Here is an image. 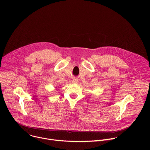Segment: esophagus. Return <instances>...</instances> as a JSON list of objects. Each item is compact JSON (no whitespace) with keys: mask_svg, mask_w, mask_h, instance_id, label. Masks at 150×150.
I'll return each mask as SVG.
<instances>
[{"mask_svg":"<svg viewBox=\"0 0 150 150\" xmlns=\"http://www.w3.org/2000/svg\"><path fill=\"white\" fill-rule=\"evenodd\" d=\"M78 82V80L76 79H74L72 80V83H77Z\"/></svg>","mask_w":150,"mask_h":150,"instance_id":"esophagus-1","label":"esophagus"}]
</instances>
